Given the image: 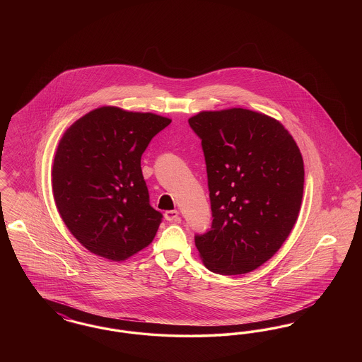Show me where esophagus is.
<instances>
[{
    "label": "esophagus",
    "mask_w": 362,
    "mask_h": 362,
    "mask_svg": "<svg viewBox=\"0 0 362 362\" xmlns=\"http://www.w3.org/2000/svg\"><path fill=\"white\" fill-rule=\"evenodd\" d=\"M164 217L167 221H176L179 217V211L177 210H168L164 213Z\"/></svg>",
    "instance_id": "34e87169"
}]
</instances>
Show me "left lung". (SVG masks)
<instances>
[{
	"label": "left lung",
	"mask_w": 362,
	"mask_h": 362,
	"mask_svg": "<svg viewBox=\"0 0 362 362\" xmlns=\"http://www.w3.org/2000/svg\"><path fill=\"white\" fill-rule=\"evenodd\" d=\"M202 139L213 223L195 236L213 273H250L272 258L297 221L304 161L274 118L245 110L201 111L189 119Z\"/></svg>",
	"instance_id": "8db88e82"
}]
</instances>
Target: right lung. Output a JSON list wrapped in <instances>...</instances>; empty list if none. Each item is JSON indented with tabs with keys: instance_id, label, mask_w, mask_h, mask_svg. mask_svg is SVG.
Masks as SVG:
<instances>
[{
	"instance_id": "add662e5",
	"label": "right lung",
	"mask_w": 362,
	"mask_h": 362,
	"mask_svg": "<svg viewBox=\"0 0 362 362\" xmlns=\"http://www.w3.org/2000/svg\"><path fill=\"white\" fill-rule=\"evenodd\" d=\"M170 123L152 112L103 105L59 139L52 171L55 206L92 254L122 262L155 239L163 216L149 205L141 156Z\"/></svg>"
}]
</instances>
